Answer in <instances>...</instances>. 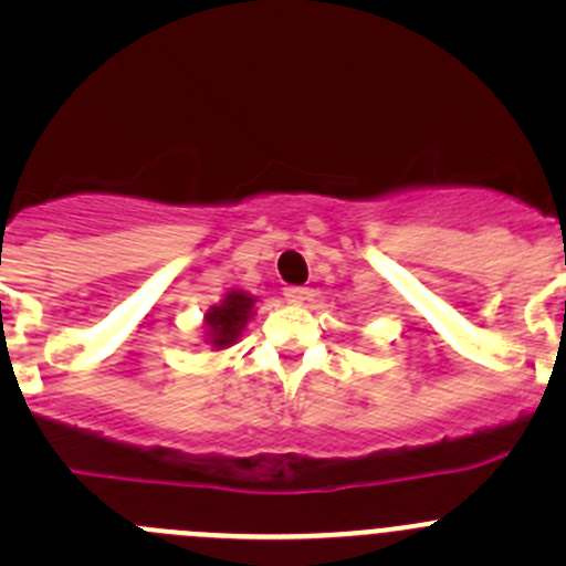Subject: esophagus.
Instances as JSON below:
<instances>
[{
    "mask_svg": "<svg viewBox=\"0 0 566 566\" xmlns=\"http://www.w3.org/2000/svg\"><path fill=\"white\" fill-rule=\"evenodd\" d=\"M284 298L290 304H304V301H310V287H284Z\"/></svg>",
    "mask_w": 566,
    "mask_h": 566,
    "instance_id": "esophagus-1",
    "label": "esophagus"
}]
</instances>
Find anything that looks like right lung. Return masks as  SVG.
Segmentation results:
<instances>
[{
    "label": "right lung",
    "instance_id": "1",
    "mask_svg": "<svg viewBox=\"0 0 566 566\" xmlns=\"http://www.w3.org/2000/svg\"><path fill=\"white\" fill-rule=\"evenodd\" d=\"M256 298L247 290L230 287L219 298V304L210 306L205 312V342L216 350H224V347H232L238 339H241L243 328L254 315Z\"/></svg>",
    "mask_w": 566,
    "mask_h": 566
}]
</instances>
